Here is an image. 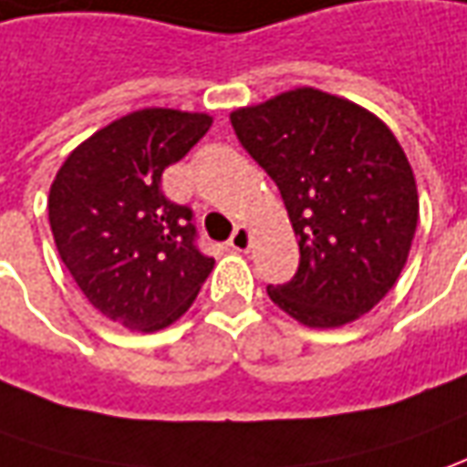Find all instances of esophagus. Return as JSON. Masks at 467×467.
<instances>
[{
    "label": "esophagus",
    "mask_w": 467,
    "mask_h": 467,
    "mask_svg": "<svg viewBox=\"0 0 467 467\" xmlns=\"http://www.w3.org/2000/svg\"><path fill=\"white\" fill-rule=\"evenodd\" d=\"M250 230H247L245 224H240V227H234L233 237H230V247L237 250V253H247L250 250Z\"/></svg>",
    "instance_id": "34e87169"
}]
</instances>
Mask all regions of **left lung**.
I'll use <instances>...</instances> for the list:
<instances>
[{
    "label": "left lung",
    "instance_id": "left-lung-1",
    "mask_svg": "<svg viewBox=\"0 0 467 467\" xmlns=\"http://www.w3.org/2000/svg\"><path fill=\"white\" fill-rule=\"evenodd\" d=\"M299 240V271L268 286L306 327H342L396 284L420 220L417 181L393 132L353 101L312 87L230 114Z\"/></svg>",
    "mask_w": 467,
    "mask_h": 467
}]
</instances>
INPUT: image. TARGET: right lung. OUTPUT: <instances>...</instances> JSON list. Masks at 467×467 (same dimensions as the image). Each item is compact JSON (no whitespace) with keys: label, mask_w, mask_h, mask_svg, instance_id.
Wrapping results in <instances>:
<instances>
[{"label":"right lung","mask_w":467,"mask_h":467,"mask_svg":"<svg viewBox=\"0 0 467 467\" xmlns=\"http://www.w3.org/2000/svg\"><path fill=\"white\" fill-rule=\"evenodd\" d=\"M212 117L140 109L84 140L56 173L47 220L60 260L112 322L155 332L196 299L214 258L196 245L193 212L161 176L207 135Z\"/></svg>","instance_id":"right-lung-1"}]
</instances>
